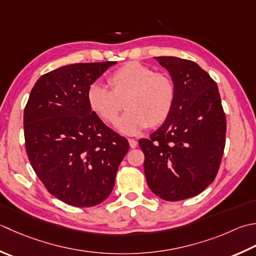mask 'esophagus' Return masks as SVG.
I'll list each match as a JSON object with an SVG mask.
<instances>
[{
    "label": "esophagus",
    "mask_w": 256,
    "mask_h": 256,
    "mask_svg": "<svg viewBox=\"0 0 256 256\" xmlns=\"http://www.w3.org/2000/svg\"><path fill=\"white\" fill-rule=\"evenodd\" d=\"M128 143H130V146H131L132 148H135L138 146V142L135 141V140H133V138H130L128 140Z\"/></svg>",
    "instance_id": "obj_1"
}]
</instances>
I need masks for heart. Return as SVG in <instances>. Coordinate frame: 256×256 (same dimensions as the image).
Listing matches in <instances>:
<instances>
[{
  "label": "heart",
  "mask_w": 256,
  "mask_h": 256,
  "mask_svg": "<svg viewBox=\"0 0 256 256\" xmlns=\"http://www.w3.org/2000/svg\"><path fill=\"white\" fill-rule=\"evenodd\" d=\"M110 90L93 84L86 93L90 108L101 121L114 125L118 122L123 134L135 135L150 126L164 123L171 114L175 102V86L172 78L164 73L138 62H128L108 78Z\"/></svg>",
  "instance_id": "b5f03b06"
}]
</instances>
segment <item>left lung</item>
Listing matches in <instances>:
<instances>
[{"label": "left lung", "mask_w": 256, "mask_h": 256, "mask_svg": "<svg viewBox=\"0 0 256 256\" xmlns=\"http://www.w3.org/2000/svg\"><path fill=\"white\" fill-rule=\"evenodd\" d=\"M155 60L175 86L173 110L161 128L141 138L144 173L151 191L165 201H181L211 184L222 161L226 118L218 85L193 61Z\"/></svg>", "instance_id": "obj_1"}]
</instances>
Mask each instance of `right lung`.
Instances as JSON below:
<instances>
[{
    "mask_svg": "<svg viewBox=\"0 0 256 256\" xmlns=\"http://www.w3.org/2000/svg\"><path fill=\"white\" fill-rule=\"evenodd\" d=\"M116 64L76 63L42 75L24 108L28 158L55 198L88 208L111 194L128 140L108 128L90 108V86Z\"/></svg>",
    "mask_w": 256,
    "mask_h": 256,
    "instance_id": "right-lung-1",
    "label": "right lung"
}]
</instances>
